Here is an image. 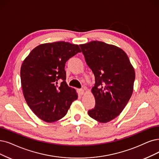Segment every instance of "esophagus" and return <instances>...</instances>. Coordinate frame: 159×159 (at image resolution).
Segmentation results:
<instances>
[{
  "label": "esophagus",
  "instance_id": "34e87169",
  "mask_svg": "<svg viewBox=\"0 0 159 159\" xmlns=\"http://www.w3.org/2000/svg\"><path fill=\"white\" fill-rule=\"evenodd\" d=\"M79 93L80 95H83L85 93V91L84 89H79Z\"/></svg>",
  "mask_w": 159,
  "mask_h": 159
}]
</instances>
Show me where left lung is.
Returning <instances> with one entry per match:
<instances>
[{"mask_svg": "<svg viewBox=\"0 0 159 159\" xmlns=\"http://www.w3.org/2000/svg\"><path fill=\"white\" fill-rule=\"evenodd\" d=\"M80 47L95 77L91 89L95 106L88 114L100 123H107L122 112L132 96L134 67L126 53L116 46L94 40Z\"/></svg>", "mask_w": 159, "mask_h": 159, "instance_id": "left-lung-1", "label": "left lung"}]
</instances>
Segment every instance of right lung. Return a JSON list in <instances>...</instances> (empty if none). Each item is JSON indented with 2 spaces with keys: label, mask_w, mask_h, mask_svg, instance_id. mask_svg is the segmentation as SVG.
<instances>
[{
  "label": "right lung",
  "mask_w": 159,
  "mask_h": 159,
  "mask_svg": "<svg viewBox=\"0 0 159 159\" xmlns=\"http://www.w3.org/2000/svg\"><path fill=\"white\" fill-rule=\"evenodd\" d=\"M81 52L78 45L65 42L42 43L31 51L21 67V83L26 102L35 115L48 123L64 117L78 98L66 82V62ZM61 80V85H57Z\"/></svg>",
  "instance_id": "obj_1"
}]
</instances>
